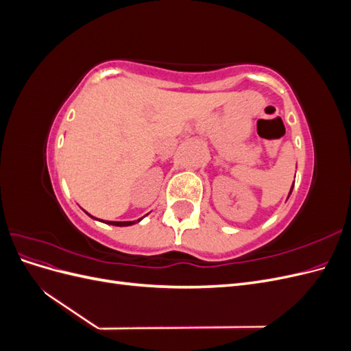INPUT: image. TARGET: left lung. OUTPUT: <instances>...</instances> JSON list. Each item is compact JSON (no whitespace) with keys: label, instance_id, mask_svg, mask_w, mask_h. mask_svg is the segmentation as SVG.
<instances>
[{"label":"left lung","instance_id":"1","mask_svg":"<svg viewBox=\"0 0 351 351\" xmlns=\"http://www.w3.org/2000/svg\"><path fill=\"white\" fill-rule=\"evenodd\" d=\"M293 186H294V184H293ZM293 186H291V190H290V195H291V192H293ZM290 195H289V196H290Z\"/></svg>","mask_w":351,"mask_h":351}]
</instances>
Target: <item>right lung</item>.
Listing matches in <instances>:
<instances>
[{"mask_svg":"<svg viewBox=\"0 0 351 351\" xmlns=\"http://www.w3.org/2000/svg\"><path fill=\"white\" fill-rule=\"evenodd\" d=\"M92 217V215H90ZM93 218V217H92ZM142 219V218H141ZM141 219L137 221H107V224H111V226H117V227H127V226H133L136 224V222H139Z\"/></svg>","mask_w":351,"mask_h":351,"instance_id":"add662e5","label":"right lung"}]
</instances>
